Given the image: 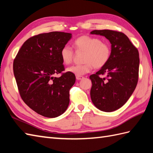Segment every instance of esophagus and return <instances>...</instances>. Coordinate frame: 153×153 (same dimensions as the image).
Returning <instances> with one entry per match:
<instances>
[{
    "instance_id": "1",
    "label": "esophagus",
    "mask_w": 153,
    "mask_h": 153,
    "mask_svg": "<svg viewBox=\"0 0 153 153\" xmlns=\"http://www.w3.org/2000/svg\"><path fill=\"white\" fill-rule=\"evenodd\" d=\"M84 77L83 76H76V79L77 80H81L83 79Z\"/></svg>"
}]
</instances>
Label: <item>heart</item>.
I'll list each match as a JSON object with an SVG mask.
<instances>
[{
  "label": "heart",
  "instance_id": "obj_1",
  "mask_svg": "<svg viewBox=\"0 0 153 153\" xmlns=\"http://www.w3.org/2000/svg\"><path fill=\"white\" fill-rule=\"evenodd\" d=\"M74 46L77 51L85 52L83 59L85 63L67 68V71L76 76H82L90 72L93 66L100 68L105 66L111 55L109 45L103 43L98 37L83 35L75 40ZM60 57L64 64H70L74 58L72 48L64 45L60 51Z\"/></svg>",
  "mask_w": 153,
  "mask_h": 153
}]
</instances>
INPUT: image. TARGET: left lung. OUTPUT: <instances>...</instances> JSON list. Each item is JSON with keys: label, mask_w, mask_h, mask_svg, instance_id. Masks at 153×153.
Listing matches in <instances>:
<instances>
[{"label": "left lung", "mask_w": 153, "mask_h": 153, "mask_svg": "<svg viewBox=\"0 0 153 153\" xmlns=\"http://www.w3.org/2000/svg\"><path fill=\"white\" fill-rule=\"evenodd\" d=\"M105 37L111 43V55L105 66L91 75V99L103 112L115 111L124 105L137 86L139 52L126 35L116 31L93 30L90 33ZM100 74H105L100 78Z\"/></svg>", "instance_id": "obj_1"}]
</instances>
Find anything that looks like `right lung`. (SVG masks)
I'll use <instances>...</instances> for the list:
<instances>
[{
  "label": "right lung",
  "mask_w": 153,
  "mask_h": 153,
  "mask_svg": "<svg viewBox=\"0 0 153 153\" xmlns=\"http://www.w3.org/2000/svg\"><path fill=\"white\" fill-rule=\"evenodd\" d=\"M71 34L53 31L32 37L23 44L13 63V70L22 100L35 112L56 118L66 111L74 74L64 70L60 51Z\"/></svg>",
  "instance_id": "obj_1"
}]
</instances>
